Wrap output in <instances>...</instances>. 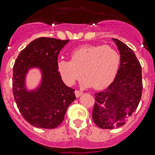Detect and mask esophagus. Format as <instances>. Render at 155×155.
Returning a JSON list of instances; mask_svg holds the SVG:
<instances>
[{"label":"esophagus","instance_id":"1","mask_svg":"<svg viewBox=\"0 0 155 155\" xmlns=\"http://www.w3.org/2000/svg\"><path fill=\"white\" fill-rule=\"evenodd\" d=\"M75 94H76V97H79V96H81V95L82 94V92L81 91L76 90V91H75Z\"/></svg>","mask_w":155,"mask_h":155}]
</instances>
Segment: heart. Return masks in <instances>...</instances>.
<instances>
[{"mask_svg": "<svg viewBox=\"0 0 155 155\" xmlns=\"http://www.w3.org/2000/svg\"><path fill=\"white\" fill-rule=\"evenodd\" d=\"M70 58L71 60L58 61V70L65 83L73 85L84 73V85L96 90L113 82L121 63L119 53L107 45L82 46L72 51Z\"/></svg>", "mask_w": 155, "mask_h": 155, "instance_id": "b5f03b06", "label": "heart"}]
</instances>
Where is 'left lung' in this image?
I'll return each mask as SVG.
<instances>
[{
    "label": "left lung",
    "mask_w": 155,
    "mask_h": 155,
    "mask_svg": "<svg viewBox=\"0 0 155 155\" xmlns=\"http://www.w3.org/2000/svg\"><path fill=\"white\" fill-rule=\"evenodd\" d=\"M121 54V64L113 82L104 91L94 94L92 118L102 129L124 125L137 110L143 93L142 68L134 51L112 38Z\"/></svg>",
    "instance_id": "left-lung-1"
}]
</instances>
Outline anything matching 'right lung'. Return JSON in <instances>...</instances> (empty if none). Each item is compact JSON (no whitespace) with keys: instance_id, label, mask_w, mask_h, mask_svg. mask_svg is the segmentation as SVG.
Listing matches in <instances>:
<instances>
[{"instance_id":"right-lung-1","label":"right lung","mask_w":155,"mask_h":155,"mask_svg":"<svg viewBox=\"0 0 155 155\" xmlns=\"http://www.w3.org/2000/svg\"><path fill=\"white\" fill-rule=\"evenodd\" d=\"M70 40L40 37L18 54L13 66L12 94L20 113L36 127L54 129L63 121L69 106L75 101V89L63 82L58 70V56ZM38 66L43 71L41 87L25 91L24 76L28 68Z\"/></svg>"}]
</instances>
